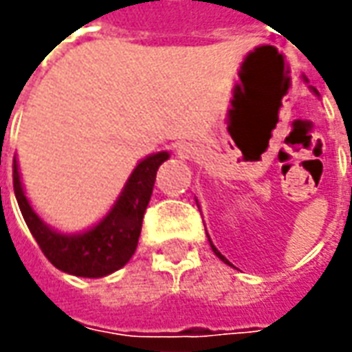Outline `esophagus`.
<instances>
[{
    "label": "esophagus",
    "mask_w": 352,
    "mask_h": 352,
    "mask_svg": "<svg viewBox=\"0 0 352 352\" xmlns=\"http://www.w3.org/2000/svg\"><path fill=\"white\" fill-rule=\"evenodd\" d=\"M177 153H179L181 158H192V156H194V151H192L190 146H179V151H177Z\"/></svg>",
    "instance_id": "1"
}]
</instances>
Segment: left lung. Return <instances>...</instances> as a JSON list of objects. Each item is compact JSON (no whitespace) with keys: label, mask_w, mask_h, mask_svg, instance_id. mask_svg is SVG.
Wrapping results in <instances>:
<instances>
[{"label":"left lung","mask_w":352,"mask_h":352,"mask_svg":"<svg viewBox=\"0 0 352 352\" xmlns=\"http://www.w3.org/2000/svg\"><path fill=\"white\" fill-rule=\"evenodd\" d=\"M209 241H211V239H209ZM211 249H213V252H214V254H217V256H219V258H221V260H224V262H228V260H226V258H224V256H222L221 252L217 251V247H214L213 243H211Z\"/></svg>","instance_id":"8db88e82"}]
</instances>
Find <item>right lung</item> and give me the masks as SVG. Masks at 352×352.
I'll return each mask as SVG.
<instances>
[{
  "instance_id": "1",
  "label": "right lung",
  "mask_w": 352,
  "mask_h": 352,
  "mask_svg": "<svg viewBox=\"0 0 352 352\" xmlns=\"http://www.w3.org/2000/svg\"><path fill=\"white\" fill-rule=\"evenodd\" d=\"M168 158V153H158L141 162L133 169L120 198L116 199L107 217L79 236L58 234L34 213L22 190L16 160H12V186L20 213L50 264L77 277H103L128 264L138 249L141 224L153 196L156 171Z\"/></svg>"
}]
</instances>
